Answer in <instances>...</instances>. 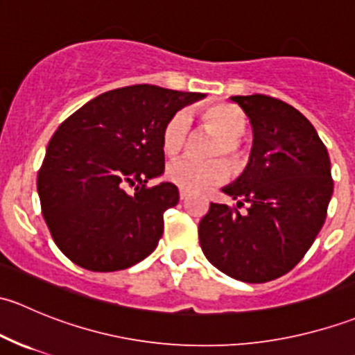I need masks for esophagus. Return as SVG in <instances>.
Listing matches in <instances>:
<instances>
[{"label": "esophagus", "instance_id": "esophagus-1", "mask_svg": "<svg viewBox=\"0 0 355 355\" xmlns=\"http://www.w3.org/2000/svg\"><path fill=\"white\" fill-rule=\"evenodd\" d=\"M178 196H180V200H185V199H187L189 192L184 191V189H180V194H178Z\"/></svg>", "mask_w": 355, "mask_h": 355}]
</instances>
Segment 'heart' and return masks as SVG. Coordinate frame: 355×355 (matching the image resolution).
Wrapping results in <instances>:
<instances>
[{
	"label": "heart",
	"mask_w": 355,
	"mask_h": 355,
	"mask_svg": "<svg viewBox=\"0 0 355 355\" xmlns=\"http://www.w3.org/2000/svg\"><path fill=\"white\" fill-rule=\"evenodd\" d=\"M202 125L221 135V141L213 148L214 156H225L232 168L239 170L244 163V151L241 139L247 130V118L241 108L227 103L206 106L199 111ZM191 116L187 111H177L168 118L161 132V148L164 155L177 156L187 146L191 137ZM228 166L221 159H194L182 157L173 161L166 168V178L177 187L189 192H204L216 187L228 178Z\"/></svg>",
	"instance_id": "heart-1"
}]
</instances>
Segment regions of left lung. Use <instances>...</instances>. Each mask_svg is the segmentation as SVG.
Returning <instances> with one entry per match:
<instances>
[{
    "mask_svg": "<svg viewBox=\"0 0 355 355\" xmlns=\"http://www.w3.org/2000/svg\"><path fill=\"white\" fill-rule=\"evenodd\" d=\"M232 101L249 116L252 151L242 177L223 189L237 206L211 202L199 223V242L225 275L264 284L288 273L320 234L333 194L330 156L293 106L264 94Z\"/></svg>",
    "mask_w": 355,
    "mask_h": 355,
    "instance_id": "8db88e82",
    "label": "left lung"
}]
</instances>
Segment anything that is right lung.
I'll list each match as a JSON object with an SVG mask.
<instances>
[{
    "mask_svg": "<svg viewBox=\"0 0 355 355\" xmlns=\"http://www.w3.org/2000/svg\"><path fill=\"white\" fill-rule=\"evenodd\" d=\"M200 98L128 85L91 99L60 125L39 168L37 192L53 241L71 263L118 271L156 249L164 211L178 202L170 182L148 187L164 171L161 132L171 114Z\"/></svg>",
    "mask_w": 355,
    "mask_h": 355,
    "instance_id": "1",
    "label": "right lung"
}]
</instances>
